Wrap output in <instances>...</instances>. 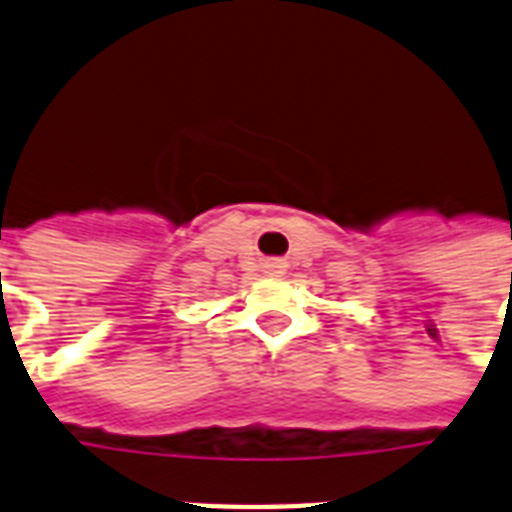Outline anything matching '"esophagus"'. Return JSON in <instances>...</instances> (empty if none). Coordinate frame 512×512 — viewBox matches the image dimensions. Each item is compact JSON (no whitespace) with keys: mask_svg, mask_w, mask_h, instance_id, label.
Masks as SVG:
<instances>
[{"mask_svg":"<svg viewBox=\"0 0 512 512\" xmlns=\"http://www.w3.org/2000/svg\"><path fill=\"white\" fill-rule=\"evenodd\" d=\"M266 269H269V274H274V277L285 274V264H280V261H272V264H266Z\"/></svg>","mask_w":512,"mask_h":512,"instance_id":"1","label":"esophagus"}]
</instances>
